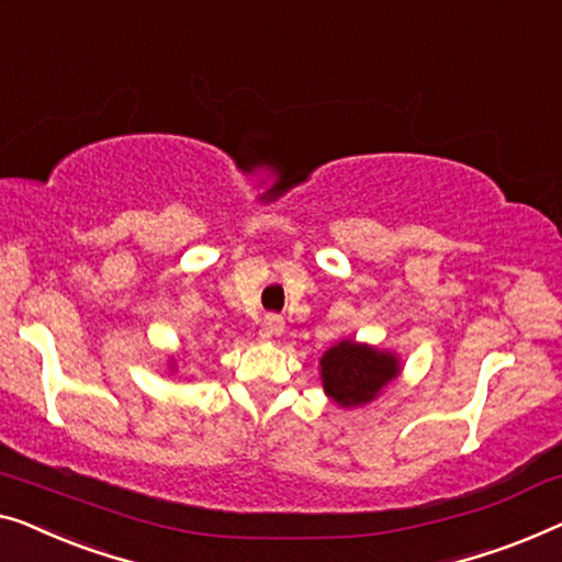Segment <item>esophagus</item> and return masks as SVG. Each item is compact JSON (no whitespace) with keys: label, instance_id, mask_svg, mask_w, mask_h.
Masks as SVG:
<instances>
[{"label":"esophagus","instance_id":"1","mask_svg":"<svg viewBox=\"0 0 562 562\" xmlns=\"http://www.w3.org/2000/svg\"><path fill=\"white\" fill-rule=\"evenodd\" d=\"M283 327H286V322H283V316H279V314H268L266 319H263L261 335H263V337H276V335H281Z\"/></svg>","mask_w":562,"mask_h":562}]
</instances>
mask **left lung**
<instances>
[{"mask_svg": "<svg viewBox=\"0 0 562 562\" xmlns=\"http://www.w3.org/2000/svg\"><path fill=\"white\" fill-rule=\"evenodd\" d=\"M322 382L331 401L360 405L375 397L397 375L393 355L378 352L355 341H339L322 357Z\"/></svg>", "mask_w": 562, "mask_h": 562, "instance_id": "8db88e82", "label": "left lung"}]
</instances>
